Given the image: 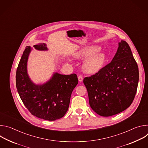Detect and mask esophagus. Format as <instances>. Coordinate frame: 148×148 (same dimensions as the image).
I'll use <instances>...</instances> for the list:
<instances>
[{
    "mask_svg": "<svg viewBox=\"0 0 148 148\" xmlns=\"http://www.w3.org/2000/svg\"><path fill=\"white\" fill-rule=\"evenodd\" d=\"M78 81H79V82H81V81H82V79H83V77H82V76L81 75H79L78 76Z\"/></svg>",
    "mask_w": 148,
    "mask_h": 148,
    "instance_id": "1",
    "label": "esophagus"
}]
</instances>
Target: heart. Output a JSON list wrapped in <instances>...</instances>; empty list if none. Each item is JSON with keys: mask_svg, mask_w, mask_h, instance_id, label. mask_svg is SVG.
I'll return each instance as SVG.
<instances>
[{"mask_svg": "<svg viewBox=\"0 0 148 148\" xmlns=\"http://www.w3.org/2000/svg\"><path fill=\"white\" fill-rule=\"evenodd\" d=\"M100 49L98 46H90L81 50L77 57L86 58L90 57L83 64V70L87 74H95L103 67L106 57L103 53H97Z\"/></svg>", "mask_w": 148, "mask_h": 148, "instance_id": "heart-1", "label": "heart"}]
</instances>
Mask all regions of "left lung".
<instances>
[{
  "instance_id": "8db88e82",
  "label": "left lung",
  "mask_w": 148,
  "mask_h": 148,
  "mask_svg": "<svg viewBox=\"0 0 148 148\" xmlns=\"http://www.w3.org/2000/svg\"><path fill=\"white\" fill-rule=\"evenodd\" d=\"M139 70L129 45L119 43L112 61L83 80L91 108L97 114L110 116L128 108L136 93Z\"/></svg>"
}]
</instances>
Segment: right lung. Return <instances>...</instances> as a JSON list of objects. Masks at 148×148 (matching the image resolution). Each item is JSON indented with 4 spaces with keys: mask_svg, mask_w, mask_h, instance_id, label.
<instances>
[{
    "mask_svg": "<svg viewBox=\"0 0 148 148\" xmlns=\"http://www.w3.org/2000/svg\"><path fill=\"white\" fill-rule=\"evenodd\" d=\"M39 50H47L46 44L34 45ZM31 48L27 46L16 71V88L25 107L34 116L47 121H55L64 116L68 111L71 93L78 84L75 74L55 73L43 85H36L27 73V61Z\"/></svg>",
    "mask_w": 148,
    "mask_h": 148,
    "instance_id": "right-lung-1",
    "label": "right lung"
}]
</instances>
